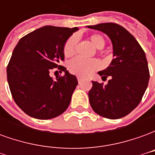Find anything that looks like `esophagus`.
<instances>
[{"mask_svg": "<svg viewBox=\"0 0 155 155\" xmlns=\"http://www.w3.org/2000/svg\"><path fill=\"white\" fill-rule=\"evenodd\" d=\"M77 80H78V82H79V84H81V83L83 82V79H81V77H78Z\"/></svg>", "mask_w": 155, "mask_h": 155, "instance_id": "obj_1", "label": "esophagus"}]
</instances>
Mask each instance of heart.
<instances>
[{"label":"heart","instance_id":"heart-1","mask_svg":"<svg viewBox=\"0 0 155 155\" xmlns=\"http://www.w3.org/2000/svg\"><path fill=\"white\" fill-rule=\"evenodd\" d=\"M90 40L97 49H102L105 45V40L100 34H93L90 36ZM77 35H71L65 41L63 48L64 54L66 57L71 56L75 52V47L77 43ZM101 67V63L97 60H87L82 57H75L69 62V69L73 74L87 77L94 71Z\"/></svg>","mask_w":155,"mask_h":155}]
</instances>
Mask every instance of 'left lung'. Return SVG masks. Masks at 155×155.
I'll list each match as a JSON object with an SVG mask.
<instances>
[{"mask_svg":"<svg viewBox=\"0 0 155 155\" xmlns=\"http://www.w3.org/2000/svg\"><path fill=\"white\" fill-rule=\"evenodd\" d=\"M87 27L110 37L114 56L110 66L98 72L102 79L110 76L108 84L92 81L89 91L91 106L107 119L126 116L140 104L148 86L150 71L145 53L136 39L118 24L109 22Z\"/></svg>","mask_w":155,"mask_h":155,"instance_id":"1","label":"left lung"}]
</instances>
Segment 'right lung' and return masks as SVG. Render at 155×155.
<instances>
[{
  "label": "right lung",
  "mask_w": 155,
  "mask_h": 155,
  "mask_svg": "<svg viewBox=\"0 0 155 155\" xmlns=\"http://www.w3.org/2000/svg\"><path fill=\"white\" fill-rule=\"evenodd\" d=\"M78 30L45 25L23 36L14 49L7 81L15 104L29 116L49 120L69 106L78 81L59 63L64 60L65 41ZM57 67L65 74L54 80L49 71Z\"/></svg>",
  "instance_id": "obj_1"
}]
</instances>
